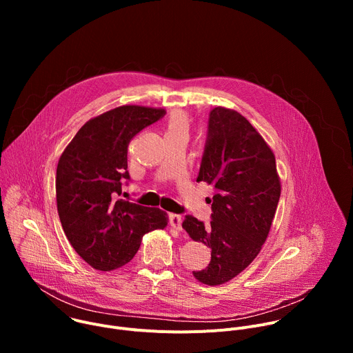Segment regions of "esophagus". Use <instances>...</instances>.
<instances>
[{"label": "esophagus", "instance_id": "34e87169", "mask_svg": "<svg viewBox=\"0 0 353 353\" xmlns=\"http://www.w3.org/2000/svg\"><path fill=\"white\" fill-rule=\"evenodd\" d=\"M169 221H170V225L176 229V230H183V228H181V223H183V218H181V215H177V214H172L170 216H169Z\"/></svg>", "mask_w": 353, "mask_h": 353}]
</instances>
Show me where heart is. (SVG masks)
I'll use <instances>...</instances> for the list:
<instances>
[{"mask_svg": "<svg viewBox=\"0 0 353 353\" xmlns=\"http://www.w3.org/2000/svg\"><path fill=\"white\" fill-rule=\"evenodd\" d=\"M188 128V119L181 112H174L168 121L166 131H187Z\"/></svg>", "mask_w": 353, "mask_h": 353, "instance_id": "b5f03b06", "label": "heart"}]
</instances>
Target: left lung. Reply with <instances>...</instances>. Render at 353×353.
Returning <instances> with one entry per match:
<instances>
[{
  "mask_svg": "<svg viewBox=\"0 0 353 353\" xmlns=\"http://www.w3.org/2000/svg\"><path fill=\"white\" fill-rule=\"evenodd\" d=\"M196 181L215 194L208 226L187 215L183 228L211 251V263L192 271L205 285H222L253 261L270 233L281 196V181L271 148L240 113L215 108Z\"/></svg>",
  "mask_w": 353,
  "mask_h": 353,
  "instance_id": "1",
  "label": "left lung"
}]
</instances>
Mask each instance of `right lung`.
<instances>
[{
    "instance_id": "1",
    "label": "right lung",
    "mask_w": 353,
    "mask_h": 353,
    "mask_svg": "<svg viewBox=\"0 0 353 353\" xmlns=\"http://www.w3.org/2000/svg\"><path fill=\"white\" fill-rule=\"evenodd\" d=\"M165 114L163 109L143 106L106 112L81 127L59 161V216L74 250L94 270L125 265L145 233L168 225L162 210L119 198L124 180H130V141Z\"/></svg>"
}]
</instances>
